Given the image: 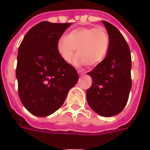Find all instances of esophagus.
I'll return each instance as SVG.
<instances>
[{"mask_svg": "<svg viewBox=\"0 0 150 150\" xmlns=\"http://www.w3.org/2000/svg\"><path fill=\"white\" fill-rule=\"evenodd\" d=\"M78 72H79V75H83L85 74V73H86V72H85V71H80V70H79Z\"/></svg>", "mask_w": 150, "mask_h": 150, "instance_id": "1", "label": "esophagus"}]
</instances>
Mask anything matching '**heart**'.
<instances>
[{
	"instance_id": "1",
	"label": "heart",
	"mask_w": 150,
	"mask_h": 150,
	"mask_svg": "<svg viewBox=\"0 0 150 150\" xmlns=\"http://www.w3.org/2000/svg\"><path fill=\"white\" fill-rule=\"evenodd\" d=\"M110 46V38L106 29L99 27H79L73 30L66 37L57 42V51L61 59L70 63L76 50V65L85 64L96 67L106 58Z\"/></svg>"
}]
</instances>
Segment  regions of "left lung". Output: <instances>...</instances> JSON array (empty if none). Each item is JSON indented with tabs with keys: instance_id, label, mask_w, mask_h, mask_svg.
Segmentation results:
<instances>
[{
	"instance_id": "8db88e82",
	"label": "left lung",
	"mask_w": 150,
	"mask_h": 150,
	"mask_svg": "<svg viewBox=\"0 0 150 150\" xmlns=\"http://www.w3.org/2000/svg\"><path fill=\"white\" fill-rule=\"evenodd\" d=\"M110 38V46L103 62L88 74L92 78L87 90L90 107L102 116H115L125 107L132 87L131 53L121 33L113 25L102 21Z\"/></svg>"
}]
</instances>
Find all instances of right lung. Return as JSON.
<instances>
[{"instance_id": "add662e5", "label": "right lung", "mask_w": 150, "mask_h": 150, "mask_svg": "<svg viewBox=\"0 0 150 150\" xmlns=\"http://www.w3.org/2000/svg\"><path fill=\"white\" fill-rule=\"evenodd\" d=\"M71 23L42 21L25 34L18 54V95L31 114L47 116L64 103L79 79L74 67L57 51V42Z\"/></svg>"}]
</instances>
